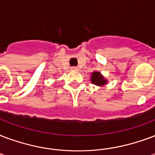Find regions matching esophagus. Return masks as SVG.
I'll use <instances>...</instances> for the list:
<instances>
[{"label":"esophagus","mask_w":155,"mask_h":155,"mask_svg":"<svg viewBox=\"0 0 155 155\" xmlns=\"http://www.w3.org/2000/svg\"><path fill=\"white\" fill-rule=\"evenodd\" d=\"M71 69L72 70V71H77L78 68H77V67H72L71 68Z\"/></svg>","instance_id":"1"}]
</instances>
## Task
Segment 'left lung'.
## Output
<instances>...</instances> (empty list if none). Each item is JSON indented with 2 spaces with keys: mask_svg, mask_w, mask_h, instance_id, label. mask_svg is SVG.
<instances>
[{
  "mask_svg": "<svg viewBox=\"0 0 155 155\" xmlns=\"http://www.w3.org/2000/svg\"><path fill=\"white\" fill-rule=\"evenodd\" d=\"M91 81L93 84H96V85L101 86L106 84V80L103 78V76L101 75L100 72H93L92 74V77H91Z\"/></svg>",
  "mask_w": 155,
  "mask_h": 155,
  "instance_id": "left-lung-1",
  "label": "left lung"
}]
</instances>
